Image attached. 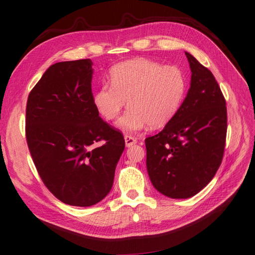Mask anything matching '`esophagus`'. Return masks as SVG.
<instances>
[{
	"label": "esophagus",
	"mask_w": 255,
	"mask_h": 255,
	"mask_svg": "<svg viewBox=\"0 0 255 255\" xmlns=\"http://www.w3.org/2000/svg\"><path fill=\"white\" fill-rule=\"evenodd\" d=\"M125 141H126V146H127V147H130L131 145H134V144L136 143V142H137L136 138L131 137V136H129V135H126V136H125Z\"/></svg>",
	"instance_id": "obj_1"
}]
</instances>
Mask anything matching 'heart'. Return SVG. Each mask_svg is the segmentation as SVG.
Returning <instances> with one entry per match:
<instances>
[{
  "mask_svg": "<svg viewBox=\"0 0 255 255\" xmlns=\"http://www.w3.org/2000/svg\"><path fill=\"white\" fill-rule=\"evenodd\" d=\"M111 84L101 86L94 105L107 120L128 109L117 126L126 131H138L149 126L164 127L179 111L186 91L184 74L176 66H162L146 58H135L116 65L111 71Z\"/></svg>",
  "mask_w": 255,
  "mask_h": 255,
  "instance_id": "b5f03b06",
  "label": "heart"
}]
</instances>
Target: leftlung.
Masks as SVG:
<instances>
[{"label": "left lung", "mask_w": 255, "mask_h": 255, "mask_svg": "<svg viewBox=\"0 0 255 255\" xmlns=\"http://www.w3.org/2000/svg\"><path fill=\"white\" fill-rule=\"evenodd\" d=\"M190 88L177 114L145 139L151 184L168 198L197 195L215 177L225 148L226 100L210 71L188 52Z\"/></svg>", "instance_id": "8db88e82"}]
</instances>
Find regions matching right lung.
<instances>
[{"label":"right lung","mask_w":255,"mask_h":255,"mask_svg":"<svg viewBox=\"0 0 255 255\" xmlns=\"http://www.w3.org/2000/svg\"><path fill=\"white\" fill-rule=\"evenodd\" d=\"M92 65L78 59L49 67L26 108V139L40 179L59 201L79 207L110 192L126 146L124 135L95 108Z\"/></svg>","instance_id":"right-lung-1"}]
</instances>
